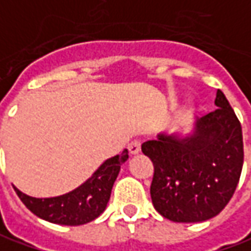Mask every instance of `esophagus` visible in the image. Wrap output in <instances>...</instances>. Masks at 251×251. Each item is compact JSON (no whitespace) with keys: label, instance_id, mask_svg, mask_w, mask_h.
Returning <instances> with one entry per match:
<instances>
[{"label":"esophagus","instance_id":"34e87169","mask_svg":"<svg viewBox=\"0 0 251 251\" xmlns=\"http://www.w3.org/2000/svg\"><path fill=\"white\" fill-rule=\"evenodd\" d=\"M140 146H142L140 140H132L127 144V149H129L130 154H139L140 152Z\"/></svg>","mask_w":251,"mask_h":251}]
</instances>
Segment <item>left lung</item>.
<instances>
[{
  "label": "left lung",
  "mask_w": 251,
  "mask_h": 251,
  "mask_svg": "<svg viewBox=\"0 0 251 251\" xmlns=\"http://www.w3.org/2000/svg\"><path fill=\"white\" fill-rule=\"evenodd\" d=\"M215 105V111L196 117L192 132H162L142 144L154 164L152 204L167 220H210L235 193L243 167L242 126L221 90Z\"/></svg>",
  "instance_id": "8db88e82"
}]
</instances>
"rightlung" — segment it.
I'll return each instance as SVG.
<instances>
[{
    "mask_svg": "<svg viewBox=\"0 0 251 251\" xmlns=\"http://www.w3.org/2000/svg\"><path fill=\"white\" fill-rule=\"evenodd\" d=\"M129 158L127 150L105 160L84 183L75 190L56 196L37 199L13 187L22 203L34 215L58 225H83L100 217L111 197V190L122 164Z\"/></svg>",
    "mask_w": 251,
    "mask_h": 251,
    "instance_id": "right-lung-1",
    "label": "right lung"
}]
</instances>
